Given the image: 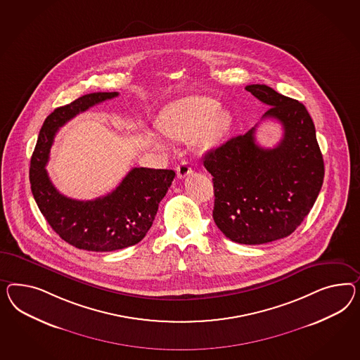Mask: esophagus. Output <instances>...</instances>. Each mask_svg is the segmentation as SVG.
Returning <instances> with one entry per match:
<instances>
[{
  "label": "esophagus",
  "instance_id": "34e87169",
  "mask_svg": "<svg viewBox=\"0 0 360 360\" xmlns=\"http://www.w3.org/2000/svg\"><path fill=\"white\" fill-rule=\"evenodd\" d=\"M193 173V169L188 165L187 161H182L179 165L176 166V174L179 178H186L187 175Z\"/></svg>",
  "mask_w": 360,
  "mask_h": 360
}]
</instances>
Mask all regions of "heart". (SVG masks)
Masks as SVG:
<instances>
[{
	"label": "heart",
	"mask_w": 360,
	"mask_h": 360,
	"mask_svg": "<svg viewBox=\"0 0 360 360\" xmlns=\"http://www.w3.org/2000/svg\"><path fill=\"white\" fill-rule=\"evenodd\" d=\"M219 103L207 97H187L169 103L157 117V127L169 139L185 141L195 137V144L202 150H210L223 143L232 126L228 111H218ZM153 144L162 146L160 139Z\"/></svg>",
	"instance_id": "obj_1"
}]
</instances>
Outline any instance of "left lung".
I'll return each mask as SVG.
<instances>
[{
	"label": "left lung",
	"instance_id": "1",
	"mask_svg": "<svg viewBox=\"0 0 360 360\" xmlns=\"http://www.w3.org/2000/svg\"><path fill=\"white\" fill-rule=\"evenodd\" d=\"M246 90L270 108L283 137L275 148L255 143V127L210 150L205 167L214 176V220L229 240L245 245L290 236L309 214L323 182V158L305 106L267 85Z\"/></svg>",
	"mask_w": 360,
	"mask_h": 360
}]
</instances>
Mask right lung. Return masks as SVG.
Listing matches in <instances>:
<instances>
[{
    "instance_id": "right-lung-1",
    "label": "right lung",
    "mask_w": 360,
    "mask_h": 360,
    "mask_svg": "<svg viewBox=\"0 0 360 360\" xmlns=\"http://www.w3.org/2000/svg\"><path fill=\"white\" fill-rule=\"evenodd\" d=\"M117 96V91L91 93L55 108L43 123L30 164L31 191L40 212L65 243L89 252H114L140 243L175 176L167 169L134 167L114 191L85 202L60 194L52 185L46 165L58 128Z\"/></svg>"
}]
</instances>
